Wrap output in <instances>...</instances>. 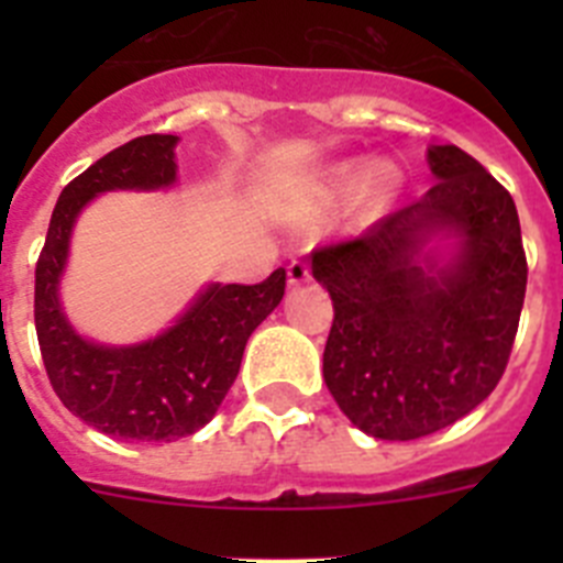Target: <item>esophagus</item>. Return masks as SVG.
<instances>
[{
	"mask_svg": "<svg viewBox=\"0 0 563 563\" xmlns=\"http://www.w3.org/2000/svg\"><path fill=\"white\" fill-rule=\"evenodd\" d=\"M310 276H312V271L305 258H292L290 265H287V282H290V287L305 285V282H310Z\"/></svg>",
	"mask_w": 563,
	"mask_h": 563,
	"instance_id": "esophagus-1",
	"label": "esophagus"
}]
</instances>
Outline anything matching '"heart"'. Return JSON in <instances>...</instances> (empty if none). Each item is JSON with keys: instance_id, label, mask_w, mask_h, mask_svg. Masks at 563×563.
I'll return each mask as SVG.
<instances>
[{"instance_id": "obj_1", "label": "heart", "mask_w": 563, "mask_h": 563, "mask_svg": "<svg viewBox=\"0 0 563 563\" xmlns=\"http://www.w3.org/2000/svg\"><path fill=\"white\" fill-rule=\"evenodd\" d=\"M355 168H343L338 186L350 188L352 183H355ZM383 200H386V177H383V174H369V180L363 186V206H366V213H375L377 208L383 206Z\"/></svg>"}]
</instances>
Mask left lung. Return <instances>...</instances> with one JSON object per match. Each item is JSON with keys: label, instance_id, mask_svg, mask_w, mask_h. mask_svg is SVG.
I'll use <instances>...</instances> for the list:
<instances>
[{"label": "left lung", "instance_id": "8db88e82", "mask_svg": "<svg viewBox=\"0 0 563 563\" xmlns=\"http://www.w3.org/2000/svg\"><path fill=\"white\" fill-rule=\"evenodd\" d=\"M437 183L355 239L312 251L335 318L324 380L377 440H417L474 411L501 380L519 330L527 256L514 197L460 146H431ZM434 232L457 239L445 268L419 265Z\"/></svg>", "mask_w": 563, "mask_h": 563}]
</instances>
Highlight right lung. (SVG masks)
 Returning <instances> with one entry per match:
<instances>
[{
	"instance_id": "right-lung-1",
	"label": "right lung",
	"mask_w": 563,
	"mask_h": 563,
	"mask_svg": "<svg viewBox=\"0 0 563 563\" xmlns=\"http://www.w3.org/2000/svg\"><path fill=\"white\" fill-rule=\"evenodd\" d=\"M174 134H143L96 161L58 197L36 262V335L58 400L87 426L118 440L174 442L217 415L239 375L242 352L285 296V267L258 285H208L163 335L103 346L69 327L58 301L69 233L92 197L114 188L172 186Z\"/></svg>"
}]
</instances>
